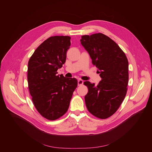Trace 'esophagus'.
Here are the masks:
<instances>
[{"label":"esophagus","mask_w":152,"mask_h":152,"mask_svg":"<svg viewBox=\"0 0 152 152\" xmlns=\"http://www.w3.org/2000/svg\"><path fill=\"white\" fill-rule=\"evenodd\" d=\"M83 83V80H82V79H79V80H77V84H78L79 86L82 85Z\"/></svg>","instance_id":"esophagus-1"}]
</instances>
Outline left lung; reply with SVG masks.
<instances>
[{
	"instance_id": "8db88e82",
	"label": "left lung",
	"mask_w": 152,
	"mask_h": 152,
	"mask_svg": "<svg viewBox=\"0 0 152 152\" xmlns=\"http://www.w3.org/2000/svg\"><path fill=\"white\" fill-rule=\"evenodd\" d=\"M80 42L102 78L97 85L84 82L88 88L85 96L86 106L96 117L107 118L117 111L126 96L128 60L117 43L103 34L83 35Z\"/></svg>"
}]
</instances>
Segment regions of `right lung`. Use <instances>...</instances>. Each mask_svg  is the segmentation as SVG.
Masks as SVG:
<instances>
[{
  "instance_id": "1",
  "label": "right lung",
  "mask_w": 152,
  "mask_h": 152,
  "mask_svg": "<svg viewBox=\"0 0 152 152\" xmlns=\"http://www.w3.org/2000/svg\"><path fill=\"white\" fill-rule=\"evenodd\" d=\"M69 36H54L37 48L28 62V87L34 104L45 118L54 120L66 113L73 91L75 78L57 75L58 69L66 60L71 45Z\"/></svg>"
}]
</instances>
